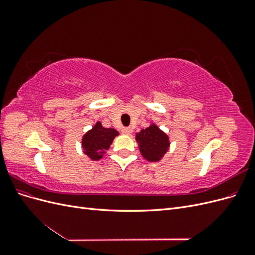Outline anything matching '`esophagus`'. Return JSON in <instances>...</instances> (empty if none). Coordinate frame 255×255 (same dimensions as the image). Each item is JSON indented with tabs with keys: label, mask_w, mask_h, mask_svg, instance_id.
Wrapping results in <instances>:
<instances>
[{
	"label": "esophagus",
	"mask_w": 255,
	"mask_h": 255,
	"mask_svg": "<svg viewBox=\"0 0 255 255\" xmlns=\"http://www.w3.org/2000/svg\"><path fill=\"white\" fill-rule=\"evenodd\" d=\"M133 132V129L132 128H122V133L123 134H130V133H132Z\"/></svg>",
	"instance_id": "1"
}]
</instances>
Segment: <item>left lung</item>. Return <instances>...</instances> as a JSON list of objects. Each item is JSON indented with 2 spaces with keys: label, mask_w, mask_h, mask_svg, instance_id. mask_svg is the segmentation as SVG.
<instances>
[{
  "label": "left lung",
  "mask_w": 255,
  "mask_h": 255,
  "mask_svg": "<svg viewBox=\"0 0 255 255\" xmlns=\"http://www.w3.org/2000/svg\"><path fill=\"white\" fill-rule=\"evenodd\" d=\"M136 141L141 155L149 161H158L168 151L169 137L155 125L141 129L136 134Z\"/></svg>",
  "instance_id": "1"
}]
</instances>
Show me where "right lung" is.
I'll return each mask as SVG.
<instances>
[{
	"instance_id": "add662e5",
	"label": "right lung",
	"mask_w": 255,
	"mask_h": 255,
	"mask_svg": "<svg viewBox=\"0 0 255 255\" xmlns=\"http://www.w3.org/2000/svg\"><path fill=\"white\" fill-rule=\"evenodd\" d=\"M119 135L115 128H106L102 127L101 122H97L96 126L83 136L82 146L84 153L92 160L102 158L106 150H109L114 138Z\"/></svg>"
}]
</instances>
